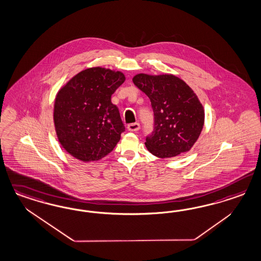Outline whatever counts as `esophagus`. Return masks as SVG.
<instances>
[{"label": "esophagus", "instance_id": "34e87169", "mask_svg": "<svg viewBox=\"0 0 261 261\" xmlns=\"http://www.w3.org/2000/svg\"><path fill=\"white\" fill-rule=\"evenodd\" d=\"M139 128H140L139 123H133V124L127 125V129L129 132H137V130H139Z\"/></svg>", "mask_w": 261, "mask_h": 261}]
</instances>
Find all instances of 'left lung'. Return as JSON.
<instances>
[{
	"label": "left lung",
	"instance_id": "1",
	"mask_svg": "<svg viewBox=\"0 0 261 261\" xmlns=\"http://www.w3.org/2000/svg\"><path fill=\"white\" fill-rule=\"evenodd\" d=\"M133 82L149 97L153 110V132L145 142L148 151L161 159L189 151L204 123L203 107L193 90L171 74H137Z\"/></svg>",
	"mask_w": 261,
	"mask_h": 261
}]
</instances>
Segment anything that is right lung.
<instances>
[{
    "mask_svg": "<svg viewBox=\"0 0 261 261\" xmlns=\"http://www.w3.org/2000/svg\"><path fill=\"white\" fill-rule=\"evenodd\" d=\"M126 80L120 71L92 67L60 88L54 106L59 143L76 160H100L117 145L125 126L111 95Z\"/></svg>",
    "mask_w": 261,
    "mask_h": 261,
    "instance_id": "1",
    "label": "right lung"
}]
</instances>
